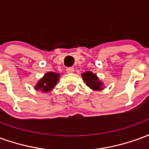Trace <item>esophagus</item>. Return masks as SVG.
<instances>
[{"instance_id": "obj_1", "label": "esophagus", "mask_w": 149, "mask_h": 149, "mask_svg": "<svg viewBox=\"0 0 149 149\" xmlns=\"http://www.w3.org/2000/svg\"><path fill=\"white\" fill-rule=\"evenodd\" d=\"M66 71H67V72H68V73H72V72H74V68H73V67L67 68Z\"/></svg>"}]
</instances>
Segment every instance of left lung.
<instances>
[{"label": "left lung", "mask_w": 149, "mask_h": 149, "mask_svg": "<svg viewBox=\"0 0 149 149\" xmlns=\"http://www.w3.org/2000/svg\"><path fill=\"white\" fill-rule=\"evenodd\" d=\"M82 78L84 81L86 83L87 86L93 90H102L103 89V83L99 80L97 76L93 72L90 71L85 72L82 73Z\"/></svg>", "instance_id": "1"}]
</instances>
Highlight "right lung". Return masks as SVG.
<instances>
[{
	"mask_svg": "<svg viewBox=\"0 0 149 149\" xmlns=\"http://www.w3.org/2000/svg\"><path fill=\"white\" fill-rule=\"evenodd\" d=\"M59 73L49 72H47L38 82L35 86L36 90H41L44 93H48L52 90L55 87L56 83L59 81Z\"/></svg>",
	"mask_w": 149,
	"mask_h": 149,
	"instance_id": "1",
	"label": "right lung"
}]
</instances>
